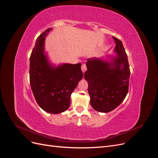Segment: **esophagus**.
I'll return each mask as SVG.
<instances>
[{
  "mask_svg": "<svg viewBox=\"0 0 158 158\" xmlns=\"http://www.w3.org/2000/svg\"><path fill=\"white\" fill-rule=\"evenodd\" d=\"M81 70H82L83 73H85V71L87 70V67H86V64H82Z\"/></svg>",
  "mask_w": 158,
  "mask_h": 158,
  "instance_id": "esophagus-1",
  "label": "esophagus"
}]
</instances>
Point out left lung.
I'll list each match as a JSON object with an SVG mask.
<instances>
[{"instance_id": "left-lung-1", "label": "left lung", "mask_w": 158, "mask_h": 158, "mask_svg": "<svg viewBox=\"0 0 158 158\" xmlns=\"http://www.w3.org/2000/svg\"><path fill=\"white\" fill-rule=\"evenodd\" d=\"M116 43V56L111 62L95 57L87 59L85 79L88 82L90 103L95 111L107 113L119 106L126 97L130 70L127 55L120 40Z\"/></svg>"}]
</instances>
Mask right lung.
<instances>
[{
	"label": "right lung",
	"instance_id": "right-lung-1",
	"mask_svg": "<svg viewBox=\"0 0 158 158\" xmlns=\"http://www.w3.org/2000/svg\"><path fill=\"white\" fill-rule=\"evenodd\" d=\"M48 29L36 40L30 56V83L39 107L50 114H60L70 106L71 95L83 78L81 63H64L57 67L49 63L44 55V39Z\"/></svg>",
	"mask_w": 158,
	"mask_h": 158
}]
</instances>
